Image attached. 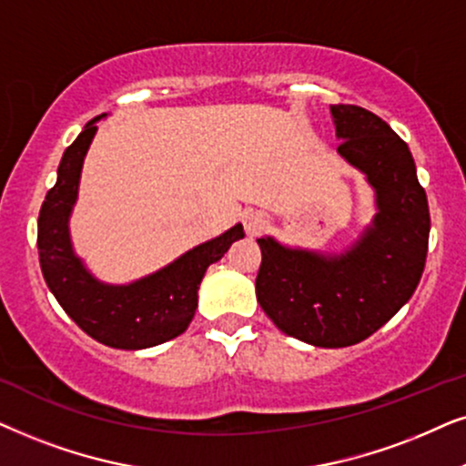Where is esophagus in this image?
I'll return each instance as SVG.
<instances>
[{
  "instance_id": "obj_1",
  "label": "esophagus",
  "mask_w": 466,
  "mask_h": 466,
  "mask_svg": "<svg viewBox=\"0 0 466 466\" xmlns=\"http://www.w3.org/2000/svg\"><path fill=\"white\" fill-rule=\"evenodd\" d=\"M266 228H268V215L262 213V210H251V213L245 215V232L249 237H258Z\"/></svg>"
}]
</instances>
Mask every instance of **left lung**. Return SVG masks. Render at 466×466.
Instances as JSON below:
<instances>
[{"mask_svg": "<svg viewBox=\"0 0 466 466\" xmlns=\"http://www.w3.org/2000/svg\"><path fill=\"white\" fill-rule=\"evenodd\" d=\"M330 113L339 153L367 175L380 213L339 258L258 238L256 296L289 337L315 347H350L380 330L413 296L426 264L431 213L405 140L367 108L334 104Z\"/></svg>", "mask_w": 466, "mask_h": 466, "instance_id": "left-lung-1", "label": "left lung"}]
</instances>
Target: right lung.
I'll return each instance as SVG.
<instances>
[{"mask_svg": "<svg viewBox=\"0 0 466 466\" xmlns=\"http://www.w3.org/2000/svg\"><path fill=\"white\" fill-rule=\"evenodd\" d=\"M86 123L66 148L57 183L48 189L38 217V253L45 281L64 311L97 343L115 350H147L187 330L198 307V288L204 272L223 258L234 240L243 238L237 223L226 234L191 249L175 262L129 285H104L93 279L74 256L67 217L76 202L78 178L96 121Z\"/></svg>", "mask_w": 466, "mask_h": 466, "instance_id": "right-lung-1", "label": "right lung"}]
</instances>
